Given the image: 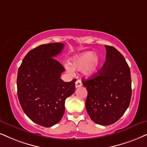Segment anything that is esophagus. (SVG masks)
Listing matches in <instances>:
<instances>
[{
    "label": "esophagus",
    "instance_id": "1",
    "mask_svg": "<svg viewBox=\"0 0 147 147\" xmlns=\"http://www.w3.org/2000/svg\"><path fill=\"white\" fill-rule=\"evenodd\" d=\"M81 86H82V83H81V80L78 79L77 81H76V83H75V87L77 88V87H81Z\"/></svg>",
    "mask_w": 147,
    "mask_h": 147
}]
</instances>
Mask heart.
<instances>
[{"label": "heart", "instance_id": "1", "mask_svg": "<svg viewBox=\"0 0 147 147\" xmlns=\"http://www.w3.org/2000/svg\"><path fill=\"white\" fill-rule=\"evenodd\" d=\"M101 60L94 51H85L84 53L72 57L70 66L67 65L66 69L72 72L73 70H82L83 74L87 77H92L99 70Z\"/></svg>", "mask_w": 147, "mask_h": 147}]
</instances>
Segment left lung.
Returning a JSON list of instances; mask_svg holds the SVG:
<instances>
[{
	"mask_svg": "<svg viewBox=\"0 0 147 147\" xmlns=\"http://www.w3.org/2000/svg\"><path fill=\"white\" fill-rule=\"evenodd\" d=\"M106 61L92 78L82 80L87 87L85 102L91 119L101 125L115 123L129 107L131 96L130 69L123 55L105 45Z\"/></svg>",
	"mask_w": 147,
	"mask_h": 147,
	"instance_id": "8db88e82",
	"label": "left lung"
}]
</instances>
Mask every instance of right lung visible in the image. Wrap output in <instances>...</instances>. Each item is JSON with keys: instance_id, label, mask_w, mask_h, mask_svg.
Masks as SVG:
<instances>
[{"instance_id": "add662e5", "label": "right lung", "mask_w": 147, "mask_h": 147, "mask_svg": "<svg viewBox=\"0 0 147 147\" xmlns=\"http://www.w3.org/2000/svg\"><path fill=\"white\" fill-rule=\"evenodd\" d=\"M64 45H41L30 50L20 65L17 78L18 96L26 115L45 127L58 123L65 111V100L75 90V82L60 79L64 68L53 57Z\"/></svg>"}]
</instances>
